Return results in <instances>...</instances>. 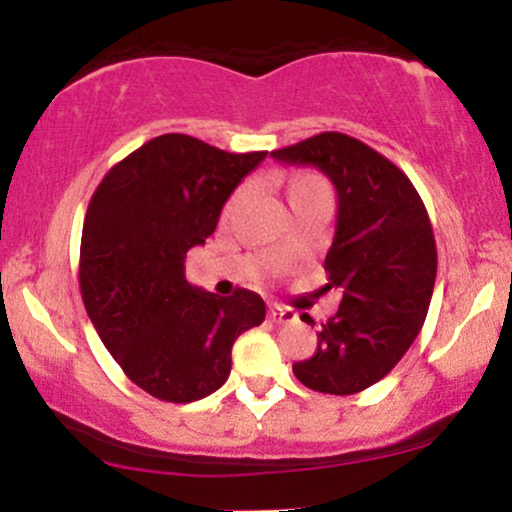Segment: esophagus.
<instances>
[{
  "instance_id": "obj_1",
  "label": "esophagus",
  "mask_w": 512,
  "mask_h": 512,
  "mask_svg": "<svg viewBox=\"0 0 512 512\" xmlns=\"http://www.w3.org/2000/svg\"><path fill=\"white\" fill-rule=\"evenodd\" d=\"M269 317L274 322H298V313L291 308H281V305H269Z\"/></svg>"
}]
</instances>
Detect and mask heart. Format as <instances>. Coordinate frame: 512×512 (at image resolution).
Instances as JSON below:
<instances>
[{"mask_svg":"<svg viewBox=\"0 0 512 512\" xmlns=\"http://www.w3.org/2000/svg\"><path fill=\"white\" fill-rule=\"evenodd\" d=\"M301 192H327V187H325V182L317 180V178H301V180L293 182L289 195L293 197V195H301Z\"/></svg>","mask_w":512,"mask_h":512,"instance_id":"heart-1","label":"heart"}]
</instances>
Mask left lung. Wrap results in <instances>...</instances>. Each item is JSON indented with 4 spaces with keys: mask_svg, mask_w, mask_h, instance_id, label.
Returning a JSON list of instances; mask_svg holds the SVG:
<instances>
[{
    "mask_svg": "<svg viewBox=\"0 0 512 512\" xmlns=\"http://www.w3.org/2000/svg\"><path fill=\"white\" fill-rule=\"evenodd\" d=\"M272 156L322 170L339 197L325 272L342 303L293 375L315 392L356 395L397 366L424 325L438 269L431 219L407 175L349 134L322 132Z\"/></svg>",
    "mask_w": 512,
    "mask_h": 512,
    "instance_id": "1",
    "label": "left lung"
}]
</instances>
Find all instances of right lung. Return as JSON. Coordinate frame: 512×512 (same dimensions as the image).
<instances>
[{
    "label": "right lung",
    "instance_id": "right-lung-1",
    "mask_svg": "<svg viewBox=\"0 0 512 512\" xmlns=\"http://www.w3.org/2000/svg\"><path fill=\"white\" fill-rule=\"evenodd\" d=\"M264 156L161 134L115 163L88 202L79 255L86 313L127 378L161 402L219 390L233 342L262 325L257 293L199 291L185 279V257L216 231L226 199Z\"/></svg>",
    "mask_w": 512,
    "mask_h": 512
}]
</instances>
